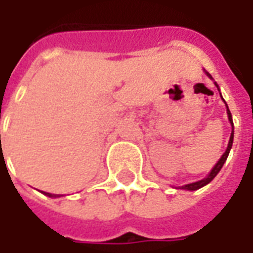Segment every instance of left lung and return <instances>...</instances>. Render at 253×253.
I'll list each match as a JSON object with an SVG mask.
<instances>
[{
  "label": "left lung",
  "mask_w": 253,
  "mask_h": 253,
  "mask_svg": "<svg viewBox=\"0 0 253 253\" xmlns=\"http://www.w3.org/2000/svg\"><path fill=\"white\" fill-rule=\"evenodd\" d=\"M209 76V77L211 78V76L207 72H205ZM212 80V78H211ZM215 84V86L218 88V85L217 83H214ZM222 97V96H221ZM223 100V99H222ZM226 112H228V119L229 122H230V125H232V134H230V139H229V143H228V148H226V150H225V153L222 154V157L221 159L218 160V163L215 165H214V168L211 169V172L209 173V175L205 177V179H202V180L199 181H195V183H190V184H186V186H181L180 188L181 190H188V191H195V190H199V188H202L203 186H206V184H209L210 181L215 177V176L218 175V172L221 170V168H222V165L225 164V161H226V159H228V156H229V152H230V149H232V143H233V121H232V114H230V111H229L228 108V105H226Z\"/></svg>",
  "instance_id": "1"
}]
</instances>
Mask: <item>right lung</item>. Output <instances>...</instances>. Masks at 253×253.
I'll return each instance as SVG.
<instances>
[{
  "label": "right lung",
  "mask_w": 253,
  "mask_h": 253,
  "mask_svg": "<svg viewBox=\"0 0 253 253\" xmlns=\"http://www.w3.org/2000/svg\"><path fill=\"white\" fill-rule=\"evenodd\" d=\"M44 195L50 196V198H59V196H63V195H57V194H50V192H43Z\"/></svg>",
  "instance_id": "add662e5"
}]
</instances>
